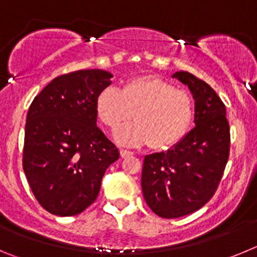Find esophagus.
I'll return each instance as SVG.
<instances>
[{
	"mask_svg": "<svg viewBox=\"0 0 257 257\" xmlns=\"http://www.w3.org/2000/svg\"><path fill=\"white\" fill-rule=\"evenodd\" d=\"M119 154H121V157L122 158H127V157H130V156H133V152H130V151H124V149H121V151H119Z\"/></svg>",
	"mask_w": 257,
	"mask_h": 257,
	"instance_id": "34e87169",
	"label": "esophagus"
}]
</instances>
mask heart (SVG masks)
I'll return each instance as SVG.
<instances>
[{"label": "heart", "mask_w": 257, "mask_h": 257, "mask_svg": "<svg viewBox=\"0 0 257 257\" xmlns=\"http://www.w3.org/2000/svg\"><path fill=\"white\" fill-rule=\"evenodd\" d=\"M133 112L135 121L115 134V142L123 147L152 143L156 149H169L190 130L196 106L187 91L154 76L128 79L122 90L109 86L95 100L97 119L112 131L130 119Z\"/></svg>", "instance_id": "1"}]
</instances>
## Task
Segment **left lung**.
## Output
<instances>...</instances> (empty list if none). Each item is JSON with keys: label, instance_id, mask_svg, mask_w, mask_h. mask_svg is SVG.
<instances>
[{"label": "left lung", "instance_id": "obj_1", "mask_svg": "<svg viewBox=\"0 0 257 257\" xmlns=\"http://www.w3.org/2000/svg\"><path fill=\"white\" fill-rule=\"evenodd\" d=\"M172 77L192 92L196 127L172 148L144 158L143 196L151 210L165 219L189 215L210 201L221 180L230 145L225 105L212 87L184 70Z\"/></svg>", "mask_w": 257, "mask_h": 257}]
</instances>
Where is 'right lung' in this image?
I'll list each match as a JSON object with an SVG mask.
<instances>
[{"label": "right lung", "instance_id": "1", "mask_svg": "<svg viewBox=\"0 0 257 257\" xmlns=\"http://www.w3.org/2000/svg\"><path fill=\"white\" fill-rule=\"evenodd\" d=\"M112 73L83 69L54 78L27 114L23 169L40 205L73 216L94 203L119 152L96 126L95 100Z\"/></svg>", "mask_w": 257, "mask_h": 257}]
</instances>
